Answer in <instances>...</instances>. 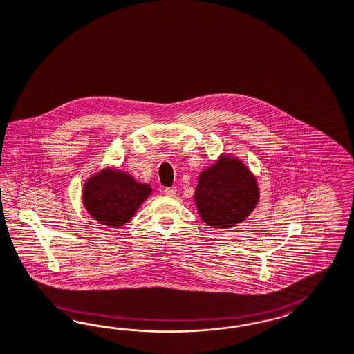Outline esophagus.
<instances>
[{"label": "esophagus", "instance_id": "obj_1", "mask_svg": "<svg viewBox=\"0 0 354 354\" xmlns=\"http://www.w3.org/2000/svg\"><path fill=\"white\" fill-rule=\"evenodd\" d=\"M165 194L166 196H170V197H174L175 194H176V187H167V188H165Z\"/></svg>", "mask_w": 354, "mask_h": 354}]
</instances>
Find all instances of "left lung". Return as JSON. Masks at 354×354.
Wrapping results in <instances>:
<instances>
[{
	"instance_id": "1",
	"label": "left lung",
	"mask_w": 354,
	"mask_h": 354,
	"mask_svg": "<svg viewBox=\"0 0 354 354\" xmlns=\"http://www.w3.org/2000/svg\"><path fill=\"white\" fill-rule=\"evenodd\" d=\"M194 201L206 225L228 228L244 221L257 205V182L241 162L222 157L201 172Z\"/></svg>"
}]
</instances>
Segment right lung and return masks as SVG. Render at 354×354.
Returning a JSON list of instances; mask_svg holds the SVG:
<instances>
[{"instance_id":"1","label":"right lung","mask_w":354,"mask_h":354,"mask_svg":"<svg viewBox=\"0 0 354 354\" xmlns=\"http://www.w3.org/2000/svg\"><path fill=\"white\" fill-rule=\"evenodd\" d=\"M150 191L148 184H140L126 172L106 170L86 183L83 203L100 223L119 227L129 222Z\"/></svg>"}]
</instances>
